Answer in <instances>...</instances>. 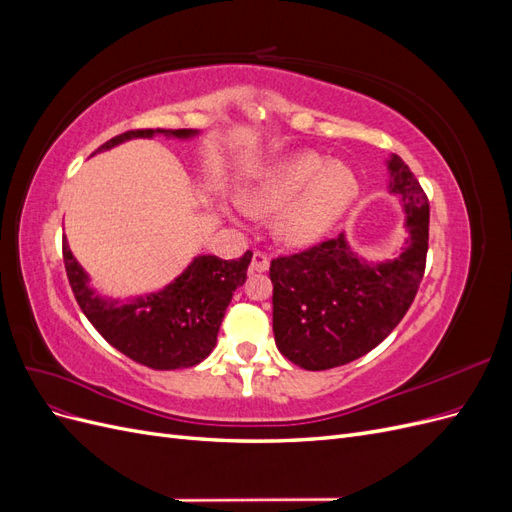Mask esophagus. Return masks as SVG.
<instances>
[{"mask_svg":"<svg viewBox=\"0 0 512 512\" xmlns=\"http://www.w3.org/2000/svg\"><path fill=\"white\" fill-rule=\"evenodd\" d=\"M250 269L256 271V273H265L269 269V256L265 252H254Z\"/></svg>","mask_w":512,"mask_h":512,"instance_id":"obj_1","label":"esophagus"}]
</instances>
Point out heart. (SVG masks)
Returning <instances> with one entry per match:
<instances>
[{
	"label": "heart",
	"instance_id": "1",
	"mask_svg": "<svg viewBox=\"0 0 512 512\" xmlns=\"http://www.w3.org/2000/svg\"><path fill=\"white\" fill-rule=\"evenodd\" d=\"M359 198V181L344 162L301 151L269 164L243 190V207L273 215L275 232L288 245H312L344 218Z\"/></svg>",
	"mask_w": 512,
	"mask_h": 512
}]
</instances>
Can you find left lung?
I'll list each match as a JSON object with an SVG mask.
<instances>
[{
  "instance_id": "1",
  "label": "left lung",
  "mask_w": 512,
  "mask_h": 512,
  "mask_svg": "<svg viewBox=\"0 0 512 512\" xmlns=\"http://www.w3.org/2000/svg\"><path fill=\"white\" fill-rule=\"evenodd\" d=\"M391 192L404 198L410 237L397 258L367 265L344 235L271 260L277 350L307 371L361 359L410 309L425 275L429 200L399 156L389 160Z\"/></svg>"
}]
</instances>
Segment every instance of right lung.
Returning <instances> with one entry per match:
<instances>
[{
    "mask_svg": "<svg viewBox=\"0 0 512 512\" xmlns=\"http://www.w3.org/2000/svg\"><path fill=\"white\" fill-rule=\"evenodd\" d=\"M164 136H192V130H156ZM153 130H128L106 141L111 149L128 138L153 136ZM64 265L74 299L94 329L128 359L151 369H183L209 356L218 339L226 307L243 282L252 252L222 260L198 256L177 280L164 290L128 303L104 301L87 286V275L72 256L68 243L61 245Z\"/></svg>",
    "mask_w": 512,
    "mask_h": 512,
    "instance_id": "add662e5",
    "label": "right lung"
}]
</instances>
